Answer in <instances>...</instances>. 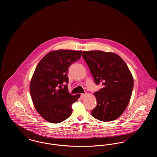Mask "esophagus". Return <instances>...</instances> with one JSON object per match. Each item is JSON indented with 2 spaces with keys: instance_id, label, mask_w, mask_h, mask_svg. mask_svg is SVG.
<instances>
[{
  "instance_id": "esophagus-1",
  "label": "esophagus",
  "mask_w": 157,
  "mask_h": 157,
  "mask_svg": "<svg viewBox=\"0 0 157 157\" xmlns=\"http://www.w3.org/2000/svg\"><path fill=\"white\" fill-rule=\"evenodd\" d=\"M86 95V93H83V94H82L81 95V97L82 98H84L85 96Z\"/></svg>"
}]
</instances>
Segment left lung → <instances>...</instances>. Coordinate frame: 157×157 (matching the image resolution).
<instances>
[{"instance_id":"1","label":"left lung","mask_w":157,"mask_h":157,"mask_svg":"<svg viewBox=\"0 0 157 157\" xmlns=\"http://www.w3.org/2000/svg\"><path fill=\"white\" fill-rule=\"evenodd\" d=\"M82 56L95 83L104 86L94 94L97 105L92 115L104 122L117 119L125 110L134 86V79L127 64L114 53L83 51Z\"/></svg>"}]
</instances>
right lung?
I'll use <instances>...</instances> for the list:
<instances>
[{
    "mask_svg": "<svg viewBox=\"0 0 157 157\" xmlns=\"http://www.w3.org/2000/svg\"><path fill=\"white\" fill-rule=\"evenodd\" d=\"M82 51L58 50L46 54L37 64L30 84V95L37 112L51 123H59L72 114V105L80 97L68 92L67 72Z\"/></svg>",
    "mask_w": 157,
    "mask_h": 157,
    "instance_id": "right-lung-1",
    "label": "right lung"
}]
</instances>
